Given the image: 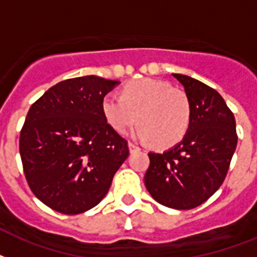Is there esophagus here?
<instances>
[{"instance_id":"obj_1","label":"esophagus","mask_w":257,"mask_h":257,"mask_svg":"<svg viewBox=\"0 0 257 257\" xmlns=\"http://www.w3.org/2000/svg\"><path fill=\"white\" fill-rule=\"evenodd\" d=\"M128 147H129V152H131V153H133V152H137V150H140V148L137 147L136 144H133V143H129Z\"/></svg>"}]
</instances>
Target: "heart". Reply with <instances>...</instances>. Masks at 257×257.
Segmentation results:
<instances>
[{"instance_id":"obj_1","label":"heart","mask_w":257,"mask_h":257,"mask_svg":"<svg viewBox=\"0 0 257 257\" xmlns=\"http://www.w3.org/2000/svg\"><path fill=\"white\" fill-rule=\"evenodd\" d=\"M108 124L126 133L140 120V139L161 148L172 147L186 135L190 124V103L182 91L158 79L144 78L125 85L121 96L108 93L101 103Z\"/></svg>"}]
</instances>
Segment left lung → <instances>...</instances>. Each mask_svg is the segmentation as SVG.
I'll use <instances>...</instances> for the list:
<instances>
[{
    "instance_id": "left-lung-1",
    "label": "left lung",
    "mask_w": 257,
    "mask_h": 257,
    "mask_svg": "<svg viewBox=\"0 0 257 257\" xmlns=\"http://www.w3.org/2000/svg\"><path fill=\"white\" fill-rule=\"evenodd\" d=\"M173 76L183 85L189 99V129L172 149L149 153L144 182L158 203L190 210L222 186L236 149V124L215 89L186 75Z\"/></svg>"
}]
</instances>
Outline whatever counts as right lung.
Wrapping results in <instances>:
<instances>
[{"mask_svg": "<svg viewBox=\"0 0 257 257\" xmlns=\"http://www.w3.org/2000/svg\"><path fill=\"white\" fill-rule=\"evenodd\" d=\"M120 81L95 75L53 85L27 112L20 153L31 191L55 211L95 207L129 156L128 143L107 122L104 96Z\"/></svg>", "mask_w": 257, "mask_h": 257, "instance_id": "right-lung-1", "label": "right lung"}]
</instances>
